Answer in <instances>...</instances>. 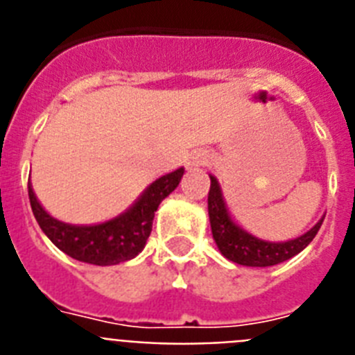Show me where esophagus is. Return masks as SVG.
Segmentation results:
<instances>
[{"instance_id":"esophagus-1","label":"esophagus","mask_w":355,"mask_h":355,"mask_svg":"<svg viewBox=\"0 0 355 355\" xmlns=\"http://www.w3.org/2000/svg\"><path fill=\"white\" fill-rule=\"evenodd\" d=\"M206 162H208V159H206L205 156H193V158H192V165H193V167H199V165H205Z\"/></svg>"}]
</instances>
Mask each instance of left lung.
Wrapping results in <instances>:
<instances>
[{"label": "left lung", "instance_id": "left-lung-1", "mask_svg": "<svg viewBox=\"0 0 355 355\" xmlns=\"http://www.w3.org/2000/svg\"><path fill=\"white\" fill-rule=\"evenodd\" d=\"M211 187L208 193V213L211 224L213 240L229 261L238 263L243 266H272L293 258L300 250L306 249L318 233L324 218H320L307 233L288 241H266L261 238L252 236L245 229L234 224L225 208L224 197L218 181L209 175Z\"/></svg>", "mask_w": 355, "mask_h": 355}]
</instances>
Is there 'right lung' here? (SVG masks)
I'll use <instances>...</instances> for the list:
<instances>
[{"instance_id":"obj_1","label":"right lung","mask_w":355,"mask_h":355,"mask_svg":"<svg viewBox=\"0 0 355 355\" xmlns=\"http://www.w3.org/2000/svg\"><path fill=\"white\" fill-rule=\"evenodd\" d=\"M184 168L162 175L144 190L135 205L119 216L96 225H72L56 220L40 206L35 192L28 183L31 211L35 215L44 234L62 252L78 261L108 266L133 259L146 247L153 229V218L159 202L174 192Z\"/></svg>"}]
</instances>
